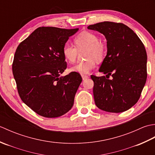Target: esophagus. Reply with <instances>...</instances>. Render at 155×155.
<instances>
[{
  "instance_id": "obj_1",
  "label": "esophagus",
  "mask_w": 155,
  "mask_h": 155,
  "mask_svg": "<svg viewBox=\"0 0 155 155\" xmlns=\"http://www.w3.org/2000/svg\"><path fill=\"white\" fill-rule=\"evenodd\" d=\"M81 77H82V78H83V80H85L88 78V76L85 75V74H81Z\"/></svg>"
}]
</instances>
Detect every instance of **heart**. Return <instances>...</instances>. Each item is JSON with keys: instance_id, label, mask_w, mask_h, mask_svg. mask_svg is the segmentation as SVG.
I'll list each match as a JSON object with an SVG mask.
<instances>
[{"instance_id": "obj_1", "label": "heart", "mask_w": 155, "mask_h": 155, "mask_svg": "<svg viewBox=\"0 0 155 155\" xmlns=\"http://www.w3.org/2000/svg\"><path fill=\"white\" fill-rule=\"evenodd\" d=\"M96 35L93 32L84 31L78 34L74 39V46L66 42L62 48V55L68 62H74L77 58L78 51L84 49L83 52L84 61L78 62L71 67V71L84 74L90 72L96 65V61L100 62L103 60L106 52L105 46Z\"/></svg>"}]
</instances>
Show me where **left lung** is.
<instances>
[{
    "instance_id": "1",
    "label": "left lung",
    "mask_w": 155,
    "mask_h": 155,
    "mask_svg": "<svg viewBox=\"0 0 155 155\" xmlns=\"http://www.w3.org/2000/svg\"><path fill=\"white\" fill-rule=\"evenodd\" d=\"M107 39V53L99 68L105 76L91 75L94 103L100 109L122 113L139 101L147 78L144 46L132 29L123 23L104 21L91 25ZM111 75L112 80L108 78Z\"/></svg>"
}]
</instances>
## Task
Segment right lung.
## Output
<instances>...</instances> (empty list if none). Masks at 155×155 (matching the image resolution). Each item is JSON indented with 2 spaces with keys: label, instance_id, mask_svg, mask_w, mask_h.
<instances>
[{
  "label": "right lung",
  "instance_id": "obj_1",
  "mask_svg": "<svg viewBox=\"0 0 155 155\" xmlns=\"http://www.w3.org/2000/svg\"><path fill=\"white\" fill-rule=\"evenodd\" d=\"M78 31L39 27L16 48L12 72L18 94L23 103L42 117H61L73 106L81 76L77 72L60 75L67 68L62 48Z\"/></svg>",
  "mask_w": 155,
  "mask_h": 155
}]
</instances>
